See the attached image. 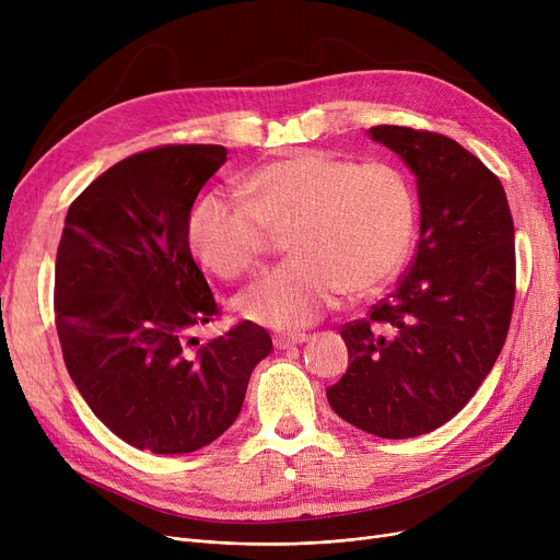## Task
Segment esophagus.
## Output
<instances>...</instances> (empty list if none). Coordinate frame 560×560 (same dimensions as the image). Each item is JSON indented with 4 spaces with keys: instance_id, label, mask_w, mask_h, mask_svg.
Masks as SVG:
<instances>
[{
    "instance_id": "34e87169",
    "label": "esophagus",
    "mask_w": 560,
    "mask_h": 560,
    "mask_svg": "<svg viewBox=\"0 0 560 560\" xmlns=\"http://www.w3.org/2000/svg\"><path fill=\"white\" fill-rule=\"evenodd\" d=\"M308 340V334H292V336H277L275 338V347L279 351H285V349H292L298 345H304Z\"/></svg>"
}]
</instances>
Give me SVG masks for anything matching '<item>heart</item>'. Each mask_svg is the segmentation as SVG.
Masks as SVG:
<instances>
[{"label": "heart", "mask_w": 560, "mask_h": 560, "mask_svg": "<svg viewBox=\"0 0 560 560\" xmlns=\"http://www.w3.org/2000/svg\"><path fill=\"white\" fill-rule=\"evenodd\" d=\"M241 192L211 190L186 222L192 256L220 279L258 268L270 231L288 229L290 260L233 300L256 325L295 331L325 315L345 290L370 292L404 265L416 231L408 176L384 161L357 165L298 150L254 170Z\"/></svg>", "instance_id": "heart-1"}]
</instances>
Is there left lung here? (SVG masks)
Wrapping results in <instances>:
<instances>
[{
    "instance_id": "obj_1",
    "label": "left lung",
    "mask_w": 560,
    "mask_h": 560,
    "mask_svg": "<svg viewBox=\"0 0 560 560\" xmlns=\"http://www.w3.org/2000/svg\"><path fill=\"white\" fill-rule=\"evenodd\" d=\"M368 136L416 174L418 254L393 295L340 336L349 368L327 399L378 438H416L472 399L504 347L515 300V229L497 176L456 140L381 125Z\"/></svg>"
}]
</instances>
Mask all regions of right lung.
<instances>
[{
	"mask_svg": "<svg viewBox=\"0 0 560 560\" xmlns=\"http://www.w3.org/2000/svg\"><path fill=\"white\" fill-rule=\"evenodd\" d=\"M222 144H165L108 167L68 209L54 313L66 368L93 413L136 450L188 454L238 418L272 338L254 322L201 347L218 306L186 222Z\"/></svg>",
	"mask_w": 560,
	"mask_h": 560,
	"instance_id": "add662e5",
	"label": "right lung"
}]
</instances>
